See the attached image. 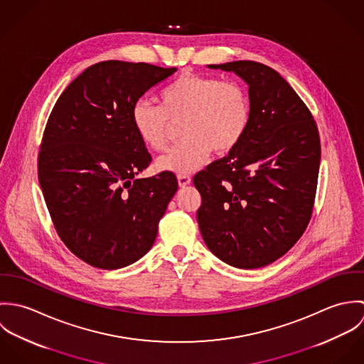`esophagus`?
Instances as JSON below:
<instances>
[{
  "label": "esophagus",
  "mask_w": 364,
  "mask_h": 364,
  "mask_svg": "<svg viewBox=\"0 0 364 364\" xmlns=\"http://www.w3.org/2000/svg\"><path fill=\"white\" fill-rule=\"evenodd\" d=\"M192 182V179H191V176L189 175H178V183H179V186L181 188H185V186H188L189 183Z\"/></svg>",
  "instance_id": "esophagus-1"
}]
</instances>
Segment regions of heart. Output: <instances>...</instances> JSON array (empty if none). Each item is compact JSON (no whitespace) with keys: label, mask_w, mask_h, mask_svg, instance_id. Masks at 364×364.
<instances>
[{"label":"heart","mask_w":364,"mask_h":364,"mask_svg":"<svg viewBox=\"0 0 364 364\" xmlns=\"http://www.w3.org/2000/svg\"><path fill=\"white\" fill-rule=\"evenodd\" d=\"M185 139L156 161L159 171L192 173L210 151L227 154L245 137L251 122L247 90L237 81L202 74H182L159 92V105L137 101L132 123L139 139L153 151H165L172 123H182Z\"/></svg>","instance_id":"b5f03b06"}]
</instances>
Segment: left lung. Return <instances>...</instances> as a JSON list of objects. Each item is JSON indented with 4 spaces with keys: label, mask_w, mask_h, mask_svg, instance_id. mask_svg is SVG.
<instances>
[{
    "label": "left lung",
    "mask_w": 364,
    "mask_h": 364,
    "mask_svg": "<svg viewBox=\"0 0 364 364\" xmlns=\"http://www.w3.org/2000/svg\"><path fill=\"white\" fill-rule=\"evenodd\" d=\"M248 85L251 122L228 156L200 171L198 223L208 250L240 269L283 257L311 218L321 144L311 112L273 68L240 60L210 64Z\"/></svg>",
    "instance_id": "1"
}]
</instances>
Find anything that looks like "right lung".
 <instances>
[{
  "mask_svg": "<svg viewBox=\"0 0 364 364\" xmlns=\"http://www.w3.org/2000/svg\"><path fill=\"white\" fill-rule=\"evenodd\" d=\"M176 68L107 60L60 95L38 159L39 183L65 247L98 269H120L153 247L178 191L172 172L137 178L151 161L132 109Z\"/></svg>",
  "mask_w": 364,
  "mask_h": 364,
  "instance_id": "right-lung-1",
  "label": "right lung"
}]
</instances>
